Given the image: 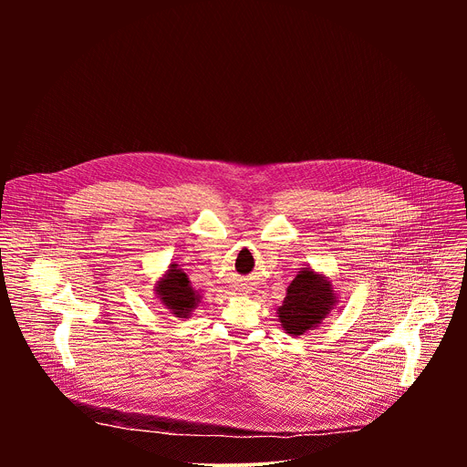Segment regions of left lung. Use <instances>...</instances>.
<instances>
[{"label": "left lung", "mask_w": 467, "mask_h": 467, "mask_svg": "<svg viewBox=\"0 0 467 467\" xmlns=\"http://www.w3.org/2000/svg\"><path fill=\"white\" fill-rule=\"evenodd\" d=\"M338 305V294L323 274L301 268L286 288V297L277 308V319L290 337H301L317 328Z\"/></svg>", "instance_id": "1"}]
</instances>
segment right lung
Here are the masks:
<instances>
[{
  "mask_svg": "<svg viewBox=\"0 0 467 467\" xmlns=\"http://www.w3.org/2000/svg\"><path fill=\"white\" fill-rule=\"evenodd\" d=\"M155 294L161 305L175 317H190L202 303V296L192 288L188 275L179 268V264H170L162 277L155 285Z\"/></svg>",
  "mask_w": 467,
  "mask_h": 467,
  "instance_id": "obj_1",
  "label": "right lung"
}]
</instances>
